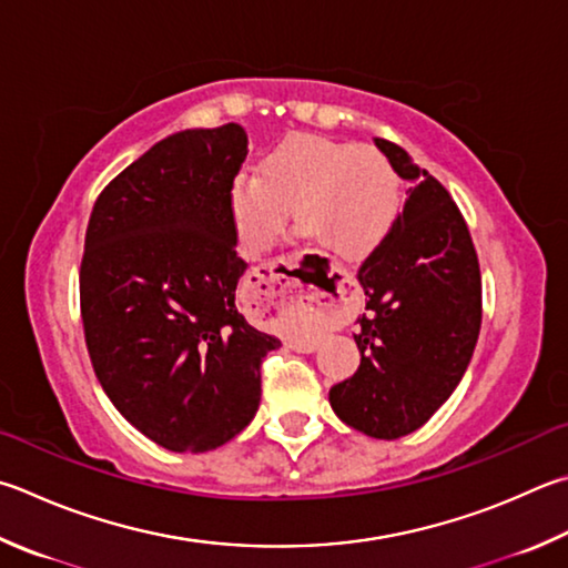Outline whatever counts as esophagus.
I'll use <instances>...</instances> for the list:
<instances>
[{
    "mask_svg": "<svg viewBox=\"0 0 568 568\" xmlns=\"http://www.w3.org/2000/svg\"><path fill=\"white\" fill-rule=\"evenodd\" d=\"M275 277H267V285H271V291H267V311H275V313H283L287 305H295V303H303L311 307V311H320L323 313L327 303L325 297L320 295L317 291H313V287H295L293 281H283L281 285L275 287ZM281 281V277H277Z\"/></svg>",
    "mask_w": 568,
    "mask_h": 568,
    "instance_id": "obj_1",
    "label": "esophagus"
}]
</instances>
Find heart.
Returning a JSON list of instances; mask_svg holds the SVG:
<instances>
[{"mask_svg": "<svg viewBox=\"0 0 568 568\" xmlns=\"http://www.w3.org/2000/svg\"><path fill=\"white\" fill-rule=\"evenodd\" d=\"M291 209L301 231L343 261L375 253L402 211V179L383 151L293 133L265 153L261 176L235 173L231 213L253 251L273 245Z\"/></svg>", "mask_w": 568, "mask_h": 568, "instance_id": "b5f03b06", "label": "heart"}]
</instances>
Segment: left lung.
I'll use <instances>...</instances> for the list:
<instances>
[{"label":"left lung","mask_w":568,"mask_h":568,"mask_svg":"<svg viewBox=\"0 0 568 568\" xmlns=\"http://www.w3.org/2000/svg\"><path fill=\"white\" fill-rule=\"evenodd\" d=\"M377 149L412 181L395 229L357 271L367 313L357 317L359 367L329 387L335 415L375 439L419 429L467 369L481 327V273L457 203L387 139Z\"/></svg>","instance_id":"1"}]
</instances>
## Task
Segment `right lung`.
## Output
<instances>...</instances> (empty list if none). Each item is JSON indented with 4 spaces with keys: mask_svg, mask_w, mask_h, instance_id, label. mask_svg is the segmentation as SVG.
I'll return each mask as SVG.
<instances>
[{
    "mask_svg": "<svg viewBox=\"0 0 568 568\" xmlns=\"http://www.w3.org/2000/svg\"><path fill=\"white\" fill-rule=\"evenodd\" d=\"M239 123L159 141L99 193L79 267L81 323L101 387L141 435L209 452L251 425L281 339L235 307L245 263L231 183Z\"/></svg>",
    "mask_w": 568,
    "mask_h": 568,
    "instance_id": "1",
    "label": "right lung"
}]
</instances>
